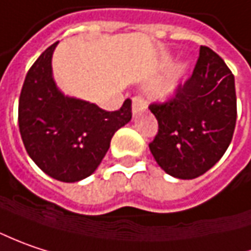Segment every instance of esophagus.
Listing matches in <instances>:
<instances>
[{"instance_id":"obj_1","label":"esophagus","mask_w":251,"mask_h":251,"mask_svg":"<svg viewBox=\"0 0 251 251\" xmlns=\"http://www.w3.org/2000/svg\"><path fill=\"white\" fill-rule=\"evenodd\" d=\"M147 108V101L143 96H134L132 97V113L138 114L140 111H143Z\"/></svg>"}]
</instances>
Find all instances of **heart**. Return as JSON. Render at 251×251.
<instances>
[{"instance_id": "heart-1", "label": "heart", "mask_w": 251, "mask_h": 251, "mask_svg": "<svg viewBox=\"0 0 251 251\" xmlns=\"http://www.w3.org/2000/svg\"><path fill=\"white\" fill-rule=\"evenodd\" d=\"M169 90H171V84L165 86V87H161V89H159V93H168Z\"/></svg>"}]
</instances>
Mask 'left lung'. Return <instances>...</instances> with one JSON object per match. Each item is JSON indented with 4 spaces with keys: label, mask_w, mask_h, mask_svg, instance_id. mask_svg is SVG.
I'll use <instances>...</instances> for the list:
<instances>
[{
    "label": "left lung",
    "mask_w": 251,
    "mask_h": 251,
    "mask_svg": "<svg viewBox=\"0 0 251 251\" xmlns=\"http://www.w3.org/2000/svg\"><path fill=\"white\" fill-rule=\"evenodd\" d=\"M158 132L151 154L167 174L194 179L212 168L233 138L237 117L234 76L225 60L201 46L192 76L164 103H151Z\"/></svg>",
    "instance_id": "8db88e82"
}]
</instances>
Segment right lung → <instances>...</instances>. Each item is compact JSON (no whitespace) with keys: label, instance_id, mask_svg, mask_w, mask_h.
Returning <instances> with one entry per match:
<instances>
[{"label":"right lung","instance_id":"obj_1","mask_svg":"<svg viewBox=\"0 0 251 251\" xmlns=\"http://www.w3.org/2000/svg\"><path fill=\"white\" fill-rule=\"evenodd\" d=\"M50 45L28 70L18 104L19 132L33 162L62 182L92 175L110 148L114 132L131 120V100L116 111L65 97L52 77Z\"/></svg>","mask_w":251,"mask_h":251}]
</instances>
